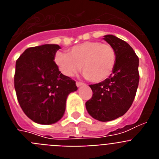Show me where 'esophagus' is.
I'll return each mask as SVG.
<instances>
[{
	"mask_svg": "<svg viewBox=\"0 0 159 159\" xmlns=\"http://www.w3.org/2000/svg\"><path fill=\"white\" fill-rule=\"evenodd\" d=\"M84 83H82V82H79V81H77L76 82V86L77 87H80V86H82V85H84Z\"/></svg>",
	"mask_w": 159,
	"mask_h": 159,
	"instance_id": "obj_1",
	"label": "esophagus"
}]
</instances>
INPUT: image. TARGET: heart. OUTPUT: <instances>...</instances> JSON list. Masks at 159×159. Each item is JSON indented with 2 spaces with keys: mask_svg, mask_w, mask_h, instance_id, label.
I'll use <instances>...</instances> for the list:
<instances>
[{
  "mask_svg": "<svg viewBox=\"0 0 159 159\" xmlns=\"http://www.w3.org/2000/svg\"><path fill=\"white\" fill-rule=\"evenodd\" d=\"M55 61L66 76H73L82 67L84 77L91 82L104 80L113 71L116 53L109 43L88 41L71 48L68 53L57 52Z\"/></svg>",
  "mask_w": 159,
  "mask_h": 159,
  "instance_id": "1",
  "label": "heart"
}]
</instances>
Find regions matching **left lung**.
Masks as SVG:
<instances>
[{
  "label": "left lung",
  "mask_w": 159,
  "mask_h": 159,
  "mask_svg": "<svg viewBox=\"0 0 159 159\" xmlns=\"http://www.w3.org/2000/svg\"><path fill=\"white\" fill-rule=\"evenodd\" d=\"M104 37L116 51V66L109 78L90 85L93 94L86 102L90 116L102 122L114 120L129 110L139 82V57L133 48L115 36Z\"/></svg>",
  "instance_id": "8db88e82"
}]
</instances>
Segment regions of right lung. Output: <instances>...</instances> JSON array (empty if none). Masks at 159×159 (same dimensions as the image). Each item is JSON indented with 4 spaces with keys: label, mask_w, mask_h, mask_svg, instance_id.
<instances>
[{
    "label": "right lung",
    "mask_w": 159,
    "mask_h": 159,
    "mask_svg": "<svg viewBox=\"0 0 159 159\" xmlns=\"http://www.w3.org/2000/svg\"><path fill=\"white\" fill-rule=\"evenodd\" d=\"M57 44L27 48L16 61L14 88L24 113L40 124L59 121L65 111L66 99L77 90L75 81L63 75L55 63Z\"/></svg>",
    "instance_id": "obj_1"
}]
</instances>
